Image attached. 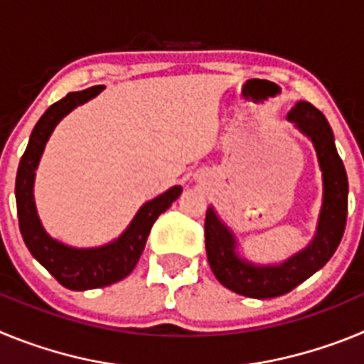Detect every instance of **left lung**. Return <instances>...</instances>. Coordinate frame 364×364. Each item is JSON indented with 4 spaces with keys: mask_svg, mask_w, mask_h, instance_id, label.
<instances>
[{
    "mask_svg": "<svg viewBox=\"0 0 364 364\" xmlns=\"http://www.w3.org/2000/svg\"><path fill=\"white\" fill-rule=\"evenodd\" d=\"M286 118L314 144L323 176V202L308 246L279 264H255L240 255L239 240L213 205L205 211V253L211 272L222 286L244 297L272 299L291 291L332 259L345 233L348 178L332 127L310 102H297Z\"/></svg>",
    "mask_w": 364,
    "mask_h": 364,
    "instance_id": "obj_1",
    "label": "left lung"
}]
</instances>
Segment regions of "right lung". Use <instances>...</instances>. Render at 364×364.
Segmentation results:
<instances>
[{"label": "right lung", "mask_w": 364, "mask_h": 364, "mask_svg": "<svg viewBox=\"0 0 364 364\" xmlns=\"http://www.w3.org/2000/svg\"><path fill=\"white\" fill-rule=\"evenodd\" d=\"M104 87L96 85L78 92H69L65 98L50 105L32 129L28 146L19 160L16 175V205H18L19 231L32 257L43 266L58 282L69 290L83 291L125 279L136 266L146 247L147 237L154 220L180 197L182 188L173 186L166 193L138 210L131 224L118 239L98 247H74L53 239L36 211L34 202V178L38 164L50 134L73 109L98 96Z\"/></svg>", "instance_id": "obj_1"}]
</instances>
